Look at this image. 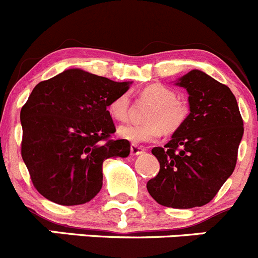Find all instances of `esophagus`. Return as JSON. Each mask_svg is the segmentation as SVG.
Segmentation results:
<instances>
[{
	"mask_svg": "<svg viewBox=\"0 0 258 258\" xmlns=\"http://www.w3.org/2000/svg\"><path fill=\"white\" fill-rule=\"evenodd\" d=\"M143 152H144V149L142 148V147L137 146V144H134V143L131 144V153L133 154V156H138V154L143 153Z\"/></svg>",
	"mask_w": 258,
	"mask_h": 258,
	"instance_id": "34e87169",
	"label": "esophagus"
}]
</instances>
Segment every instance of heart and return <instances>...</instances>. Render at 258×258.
<instances>
[{
	"instance_id": "obj_1",
	"label": "heart",
	"mask_w": 258,
	"mask_h": 258,
	"mask_svg": "<svg viewBox=\"0 0 258 258\" xmlns=\"http://www.w3.org/2000/svg\"><path fill=\"white\" fill-rule=\"evenodd\" d=\"M144 100L153 106L146 115V124H126L119 127L122 138L134 143H149L161 138L163 132L173 134L186 124L190 115V106L183 100L177 99L176 91L162 83L146 86L141 92ZM110 115L117 121H124L131 112V97L121 94L115 97L107 106Z\"/></svg>"
}]
</instances>
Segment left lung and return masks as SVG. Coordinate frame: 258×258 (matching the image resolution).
<instances>
[{
    "label": "left lung",
    "instance_id": "8db88e82",
    "mask_svg": "<svg viewBox=\"0 0 258 258\" xmlns=\"http://www.w3.org/2000/svg\"><path fill=\"white\" fill-rule=\"evenodd\" d=\"M188 92L190 115L166 146L154 147L159 172L147 182L163 207L190 209L214 199L233 173L243 119L229 87L192 70L177 82Z\"/></svg>",
    "mask_w": 258,
    "mask_h": 258
}]
</instances>
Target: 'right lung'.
<instances>
[{"label":"right lung","instance_id":"1","mask_svg":"<svg viewBox=\"0 0 258 258\" xmlns=\"http://www.w3.org/2000/svg\"><path fill=\"white\" fill-rule=\"evenodd\" d=\"M129 88L82 70H67L35 86L20 112L21 156L40 195L59 205L85 204L102 186V162L126 157L114 139L110 102Z\"/></svg>","mask_w":258,"mask_h":258}]
</instances>
